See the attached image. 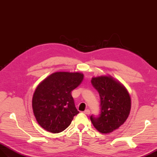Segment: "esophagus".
<instances>
[{
	"label": "esophagus",
	"mask_w": 157,
	"mask_h": 157,
	"mask_svg": "<svg viewBox=\"0 0 157 157\" xmlns=\"http://www.w3.org/2000/svg\"><path fill=\"white\" fill-rule=\"evenodd\" d=\"M90 109H86L85 111L84 112V113L87 114V115H88V114H90Z\"/></svg>",
	"instance_id": "1"
}]
</instances>
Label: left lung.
<instances>
[{
  "instance_id": "left-lung-1",
  "label": "left lung",
  "mask_w": 157,
  "mask_h": 157,
  "mask_svg": "<svg viewBox=\"0 0 157 157\" xmlns=\"http://www.w3.org/2000/svg\"><path fill=\"white\" fill-rule=\"evenodd\" d=\"M91 83L100 99L99 116H90L94 128L102 133H109L124 124L131 109V98L125 88L111 77H93Z\"/></svg>"
}]
</instances>
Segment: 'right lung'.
<instances>
[{"mask_svg":"<svg viewBox=\"0 0 157 157\" xmlns=\"http://www.w3.org/2000/svg\"><path fill=\"white\" fill-rule=\"evenodd\" d=\"M80 73L57 72L43 80L32 98L33 113L41 128L57 133L67 129L79 112L71 92L83 80Z\"/></svg>","mask_w":157,"mask_h":157,"instance_id":"1","label":"right lung"}]
</instances>
